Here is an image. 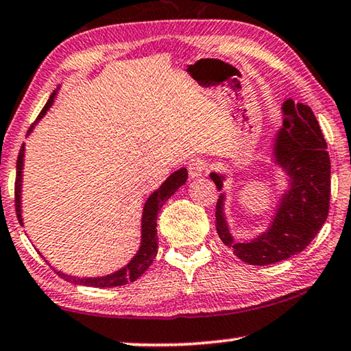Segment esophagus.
<instances>
[{
  "label": "esophagus",
  "mask_w": 351,
  "mask_h": 351,
  "mask_svg": "<svg viewBox=\"0 0 351 351\" xmlns=\"http://www.w3.org/2000/svg\"><path fill=\"white\" fill-rule=\"evenodd\" d=\"M206 171V162L199 157H194L188 162V172L191 179H199L202 177Z\"/></svg>",
  "instance_id": "esophagus-1"
}]
</instances>
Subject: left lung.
<instances>
[{
  "label": "left lung",
  "instance_id": "left-lung-1",
  "mask_svg": "<svg viewBox=\"0 0 351 351\" xmlns=\"http://www.w3.org/2000/svg\"><path fill=\"white\" fill-rule=\"evenodd\" d=\"M281 117L283 125L274 134L271 155L288 186L278 197L266 230L247 239L233 237L226 215L227 194L222 189L227 174L210 172L221 191L216 204V232L239 260L254 266L288 260L305 250L330 210V155L311 107L289 97L281 106Z\"/></svg>",
  "mask_w": 351,
  "mask_h": 351
}]
</instances>
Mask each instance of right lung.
Segmentation results:
<instances>
[{
    "mask_svg": "<svg viewBox=\"0 0 351 351\" xmlns=\"http://www.w3.org/2000/svg\"><path fill=\"white\" fill-rule=\"evenodd\" d=\"M59 88L57 87L53 93H51L48 102H46L43 110L40 112L37 121L31 125V129L27 130V136L32 134V130L36 129V125L42 121L51 106L54 104L57 93H59ZM23 169H25V143L20 149L19 160H16V182H15V210H16V217H19V222L21 226L23 223V211H21V191H23ZM188 179V171L186 168H180L172 172V174L166 179L158 189L151 194L143 206V215H141V237H140V247H138L136 254L130 258L128 264H124L121 269L114 271L112 274L101 275V277H73V275L63 274L62 271L56 272L59 277L63 280L71 281L74 285H82V286H93V288H114V286H123L128 285L130 281H135L138 277H141L143 274L147 271V267L151 266L154 258L157 256V215L160 206H162L166 200H168L172 194H174L177 189L182 185H185ZM40 254V250H37ZM42 255V254H40ZM43 256V255H42Z\"/></svg>",
    "mask_w": 351,
    "mask_h": 351,
    "instance_id": "right-lung-1",
    "label": "right lung"
}]
</instances>
